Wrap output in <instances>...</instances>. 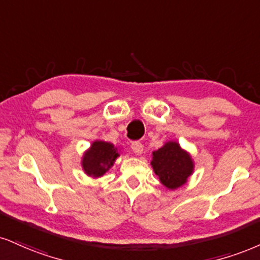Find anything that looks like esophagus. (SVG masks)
I'll return each mask as SVG.
<instances>
[{
  "mask_svg": "<svg viewBox=\"0 0 260 260\" xmlns=\"http://www.w3.org/2000/svg\"><path fill=\"white\" fill-rule=\"evenodd\" d=\"M131 148H132L134 154L140 155L143 152L144 146H143V144L140 143V142H134V143H132V145H131Z\"/></svg>",
  "mask_w": 260,
  "mask_h": 260,
  "instance_id": "obj_1",
  "label": "esophagus"
}]
</instances>
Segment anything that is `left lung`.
<instances>
[{
	"label": "left lung",
	"instance_id": "1",
	"mask_svg": "<svg viewBox=\"0 0 260 260\" xmlns=\"http://www.w3.org/2000/svg\"><path fill=\"white\" fill-rule=\"evenodd\" d=\"M152 168L161 183L168 189H177L185 183L191 174L193 165L190 156L180 149L179 144L170 142L154 151Z\"/></svg>",
	"mask_w": 260,
	"mask_h": 260
}]
</instances>
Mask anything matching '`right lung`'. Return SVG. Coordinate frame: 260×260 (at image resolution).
Instances as JSON below:
<instances>
[{
    "mask_svg": "<svg viewBox=\"0 0 260 260\" xmlns=\"http://www.w3.org/2000/svg\"><path fill=\"white\" fill-rule=\"evenodd\" d=\"M110 143L94 142L83 156V170L88 176L102 177L114 165L118 152Z\"/></svg>",
    "mask_w": 260,
    "mask_h": 260,
    "instance_id": "obj_1",
    "label": "right lung"
}]
</instances>
